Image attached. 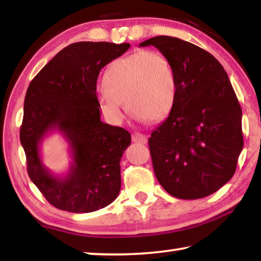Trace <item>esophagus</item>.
<instances>
[{
	"label": "esophagus",
	"instance_id": "obj_1",
	"mask_svg": "<svg viewBox=\"0 0 261 261\" xmlns=\"http://www.w3.org/2000/svg\"><path fill=\"white\" fill-rule=\"evenodd\" d=\"M132 141H134V143H138V144H146L147 137L143 134H140V132H135V134L132 135Z\"/></svg>",
	"mask_w": 261,
	"mask_h": 261
}]
</instances>
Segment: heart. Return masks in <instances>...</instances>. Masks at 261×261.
Wrapping results in <instances>:
<instances>
[{"mask_svg": "<svg viewBox=\"0 0 261 261\" xmlns=\"http://www.w3.org/2000/svg\"><path fill=\"white\" fill-rule=\"evenodd\" d=\"M96 94L101 112L120 124L125 108L138 120L159 122L173 110L177 96V77L167 56L156 50H139L113 61Z\"/></svg>", "mask_w": 261, "mask_h": 261, "instance_id": "heart-1", "label": "heart"}]
</instances>
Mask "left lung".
Instances as JSON below:
<instances>
[{
	"instance_id": "obj_1",
	"label": "left lung",
	"mask_w": 261,
	"mask_h": 261,
	"mask_svg": "<svg viewBox=\"0 0 261 261\" xmlns=\"http://www.w3.org/2000/svg\"><path fill=\"white\" fill-rule=\"evenodd\" d=\"M167 56L177 96L167 120L148 139L159 183L178 199H199L235 174L243 148L242 109L227 72L202 48L159 35L141 42Z\"/></svg>"
}]
</instances>
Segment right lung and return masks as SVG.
Returning <instances> with one entry per match:
<instances>
[{"mask_svg":"<svg viewBox=\"0 0 261 261\" xmlns=\"http://www.w3.org/2000/svg\"><path fill=\"white\" fill-rule=\"evenodd\" d=\"M129 48L130 43H71L30 83L20 143L31 180L56 208L90 213L112 204L120 193V161L131 135L101 122L96 81L100 70ZM53 129L62 132L72 149L65 178L53 175L40 158L41 141Z\"/></svg>","mask_w":261,"mask_h":261,"instance_id":"obj_1","label":"right lung"}]
</instances>
